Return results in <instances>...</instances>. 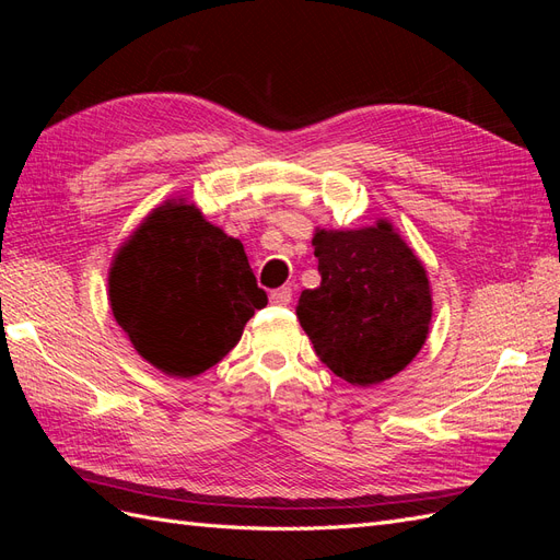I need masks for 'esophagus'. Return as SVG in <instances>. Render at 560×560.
Wrapping results in <instances>:
<instances>
[{"label": "esophagus", "instance_id": "1", "mask_svg": "<svg viewBox=\"0 0 560 560\" xmlns=\"http://www.w3.org/2000/svg\"><path fill=\"white\" fill-rule=\"evenodd\" d=\"M290 301H292L290 287H280V290L270 292V303H273V306H290Z\"/></svg>", "mask_w": 560, "mask_h": 560}]
</instances>
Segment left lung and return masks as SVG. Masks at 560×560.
Returning a JSON list of instances; mask_svg holds the SVG:
<instances>
[{"label": "left lung", "mask_w": 560, "mask_h": 560, "mask_svg": "<svg viewBox=\"0 0 560 560\" xmlns=\"http://www.w3.org/2000/svg\"><path fill=\"white\" fill-rule=\"evenodd\" d=\"M322 282L303 290L296 317L338 378L371 387L397 376L425 346L432 287L418 254L378 219L362 229H315Z\"/></svg>", "instance_id": "1"}]
</instances>
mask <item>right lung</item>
Segmentation results:
<instances>
[{
  "mask_svg": "<svg viewBox=\"0 0 560 560\" xmlns=\"http://www.w3.org/2000/svg\"><path fill=\"white\" fill-rule=\"evenodd\" d=\"M107 296L142 360L194 378L224 360L268 296L245 247L184 198H167L116 249Z\"/></svg>",
  "mask_w": 560,
  "mask_h": 560,
  "instance_id": "obj_1",
  "label": "right lung"
}]
</instances>
